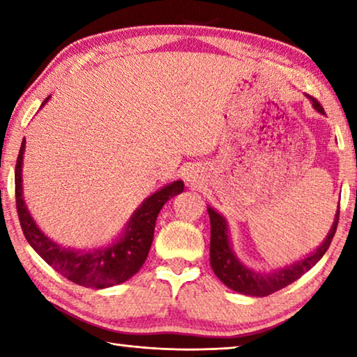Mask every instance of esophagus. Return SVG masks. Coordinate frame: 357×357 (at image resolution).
I'll return each instance as SVG.
<instances>
[{
  "label": "esophagus",
  "instance_id": "esophagus-1",
  "mask_svg": "<svg viewBox=\"0 0 357 357\" xmlns=\"http://www.w3.org/2000/svg\"><path fill=\"white\" fill-rule=\"evenodd\" d=\"M197 178H198L197 174H193V173H187V174H185V181H187V184H192V185H193V184H197V181H198Z\"/></svg>",
  "mask_w": 357,
  "mask_h": 357
}]
</instances>
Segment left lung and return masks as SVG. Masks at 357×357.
Wrapping results in <instances>:
<instances>
[{"label": "left lung", "instance_id": "1", "mask_svg": "<svg viewBox=\"0 0 357 357\" xmlns=\"http://www.w3.org/2000/svg\"><path fill=\"white\" fill-rule=\"evenodd\" d=\"M307 98L310 99L313 108L321 114H324L323 107L319 105V102L307 94ZM209 220H211V247H209V257H211V266H213L214 274L219 277L222 283H225L228 288L234 289L236 293L247 294V296H255V298H263V296H269L279 289L288 287L289 283L298 280L302 274H305L307 271H310L315 266L323 255L328 252L329 245L334 238L337 223H338V214H340V208L337 209L334 223L329 229L328 238L323 241V244L317 247L315 252H312L310 255L301 258L299 261L293 264H288L285 268H280L274 271V273L264 274L257 273L250 268H247L234 255L229 244L228 236V227L225 217L220 215L215 209L208 208Z\"/></svg>", "mask_w": 357, "mask_h": 357}]
</instances>
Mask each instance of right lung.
Instances as JSON below:
<instances>
[{
	"instance_id": "1",
	"label": "right lung",
	"mask_w": 357,
	"mask_h": 357,
	"mask_svg": "<svg viewBox=\"0 0 357 357\" xmlns=\"http://www.w3.org/2000/svg\"><path fill=\"white\" fill-rule=\"evenodd\" d=\"M47 100L48 98L42 102V105ZM23 153L25 140L22 142L15 164V203L23 234L36 253H39L47 264H50L66 279L86 288L99 289L119 285L137 274L153 244L157 215L170 198L184 190L183 181H173L172 184L162 187L148 197L132 214L123 234L110 245L93 250L66 249L40 231L23 200Z\"/></svg>"
}]
</instances>
